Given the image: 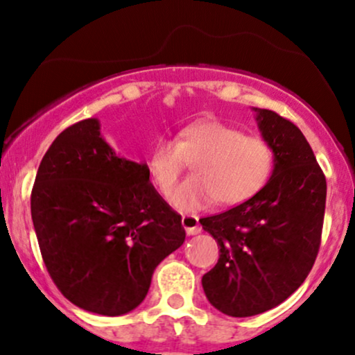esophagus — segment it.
Masks as SVG:
<instances>
[{
    "instance_id": "1",
    "label": "esophagus",
    "mask_w": 355,
    "mask_h": 355,
    "mask_svg": "<svg viewBox=\"0 0 355 355\" xmlns=\"http://www.w3.org/2000/svg\"><path fill=\"white\" fill-rule=\"evenodd\" d=\"M182 226L189 236L198 234V232H200V225H198V218L196 215H184Z\"/></svg>"
}]
</instances>
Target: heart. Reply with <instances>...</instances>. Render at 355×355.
<instances>
[{"mask_svg": "<svg viewBox=\"0 0 355 355\" xmlns=\"http://www.w3.org/2000/svg\"><path fill=\"white\" fill-rule=\"evenodd\" d=\"M189 163L193 176L179 186L171 203L181 211L200 210L218 202L241 205L261 192L275 171V150L259 135H245L234 125L202 119L179 130L176 140L159 139L147 159L150 181L169 196Z\"/></svg>", "mask_w": 355, "mask_h": 355, "instance_id": "heart-1", "label": "heart"}]
</instances>
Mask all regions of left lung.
I'll return each mask as SVG.
<instances>
[{
	"label": "left lung",
	"mask_w": 355,
	"mask_h": 355,
	"mask_svg": "<svg viewBox=\"0 0 355 355\" xmlns=\"http://www.w3.org/2000/svg\"><path fill=\"white\" fill-rule=\"evenodd\" d=\"M275 171L254 198L200 218L220 244V260L202 286L213 307L252 317L284 302L307 278L322 244L327 179L307 139L289 119L257 110Z\"/></svg>",
	"instance_id": "obj_1"
}]
</instances>
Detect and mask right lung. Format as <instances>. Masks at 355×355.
Segmentation results:
<instances>
[{
	"label": "right lung",
	"mask_w": 355,
	"mask_h": 355,
	"mask_svg": "<svg viewBox=\"0 0 355 355\" xmlns=\"http://www.w3.org/2000/svg\"><path fill=\"white\" fill-rule=\"evenodd\" d=\"M31 210L56 288L77 307L108 317L137 307L155 268L186 239L181 215L150 182L147 164L116 157L96 119L55 139Z\"/></svg>",
	"instance_id": "1"
}]
</instances>
